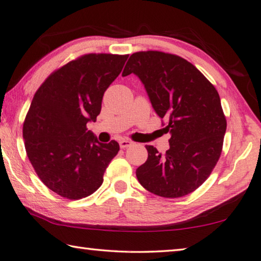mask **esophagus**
Listing matches in <instances>:
<instances>
[{
    "mask_svg": "<svg viewBox=\"0 0 261 261\" xmlns=\"http://www.w3.org/2000/svg\"><path fill=\"white\" fill-rule=\"evenodd\" d=\"M132 144H134V143H132V141L129 140V139H122V140H120V146H121V148H123V149L130 147Z\"/></svg>",
    "mask_w": 261,
    "mask_h": 261,
    "instance_id": "34e87169",
    "label": "esophagus"
}]
</instances>
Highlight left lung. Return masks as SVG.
<instances>
[{
  "mask_svg": "<svg viewBox=\"0 0 261 261\" xmlns=\"http://www.w3.org/2000/svg\"><path fill=\"white\" fill-rule=\"evenodd\" d=\"M131 73L143 82L171 134L165 155L146 145L148 158L137 178L156 196H187L210 177L222 152L227 120L218 91L192 63L163 51L134 53L122 76Z\"/></svg>",
  "mask_w": 261,
  "mask_h": 261,
  "instance_id": "left-lung-1",
  "label": "left lung"
}]
</instances>
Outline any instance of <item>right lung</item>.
Masks as SVG:
<instances>
[{"mask_svg":"<svg viewBox=\"0 0 261 261\" xmlns=\"http://www.w3.org/2000/svg\"><path fill=\"white\" fill-rule=\"evenodd\" d=\"M129 55L85 54L55 70L41 84L26 114V154L48 189L70 200L91 196L103 182L117 141L101 144L87 130L96 121L106 90Z\"/></svg>","mask_w":261,"mask_h":261,"instance_id":"add662e5","label":"right lung"}]
</instances>
